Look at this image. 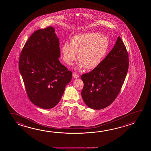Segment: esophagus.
<instances>
[{"instance_id":"1","label":"esophagus","mask_w":151,"mask_h":151,"mask_svg":"<svg viewBox=\"0 0 151 151\" xmlns=\"http://www.w3.org/2000/svg\"><path fill=\"white\" fill-rule=\"evenodd\" d=\"M73 75V77H74L75 78H77L79 77V75L77 73H74Z\"/></svg>"}]
</instances>
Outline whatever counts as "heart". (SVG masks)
Returning <instances> with one entry per match:
<instances>
[{"label":"heart","mask_w":151,"mask_h":151,"mask_svg":"<svg viewBox=\"0 0 151 151\" xmlns=\"http://www.w3.org/2000/svg\"><path fill=\"white\" fill-rule=\"evenodd\" d=\"M109 48L106 37L96 32L78 35L72 38L70 44L66 42L61 47L63 59L72 65L78 54L79 67L93 69L98 66L106 57Z\"/></svg>","instance_id":"obj_1"}]
</instances>
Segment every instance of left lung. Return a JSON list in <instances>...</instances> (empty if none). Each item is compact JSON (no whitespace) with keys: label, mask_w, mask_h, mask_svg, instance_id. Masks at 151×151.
Returning a JSON list of instances; mask_svg holds the SVG:
<instances>
[{"label":"left lung","mask_w":151,"mask_h":151,"mask_svg":"<svg viewBox=\"0 0 151 151\" xmlns=\"http://www.w3.org/2000/svg\"><path fill=\"white\" fill-rule=\"evenodd\" d=\"M129 54L119 36L114 47L101 63L81 76L84 87L82 96L91 109H101L116 99L129 69Z\"/></svg>","instance_id":"obj_1"}]
</instances>
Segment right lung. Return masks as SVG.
Returning a JSON list of instances; mask_svg holds the SVG:
<instances>
[{
    "instance_id": "right-lung-1",
    "label": "right lung",
    "mask_w": 151,
    "mask_h": 151,
    "mask_svg": "<svg viewBox=\"0 0 151 151\" xmlns=\"http://www.w3.org/2000/svg\"><path fill=\"white\" fill-rule=\"evenodd\" d=\"M59 39L50 26L35 31L20 53L19 68L30 101L50 109L61 99L72 72L60 63Z\"/></svg>"
}]
</instances>
